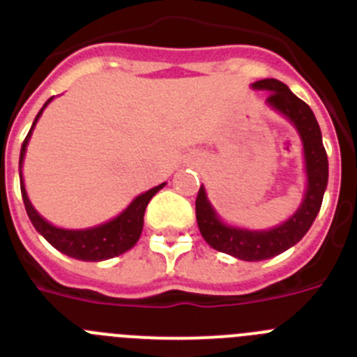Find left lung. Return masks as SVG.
I'll return each instance as SVG.
<instances>
[{"label": "left lung", "mask_w": 357, "mask_h": 357, "mask_svg": "<svg viewBox=\"0 0 357 357\" xmlns=\"http://www.w3.org/2000/svg\"><path fill=\"white\" fill-rule=\"evenodd\" d=\"M253 88L269 90L267 102L285 114L299 130L305 145L308 189L301 207L289 221L271 230L250 231L221 223V219L208 204L204 188H200L196 196V221L202 237L214 250L248 261L267 260L299 243L315 221L328 185V153L322 145V134L315 114L308 104L294 96L289 86L278 79L257 81L253 83Z\"/></svg>", "instance_id": "obj_1"}]
</instances>
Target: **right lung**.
<instances>
[{"mask_svg": "<svg viewBox=\"0 0 357 357\" xmlns=\"http://www.w3.org/2000/svg\"><path fill=\"white\" fill-rule=\"evenodd\" d=\"M51 99L44 104V107L51 102ZM44 107L38 111L33 126H31L28 136H26L24 142H22L19 165H22L26 146H28V139L29 136H31V130H33L35 123H37L38 116L42 114ZM161 188H165V184L157 185V188H152L150 191L139 195L138 198L119 215V218H114L109 223L100 225V227L96 228H88V230H63V228H56L52 227V225H49L47 221L35 211L33 205L29 204L21 175L22 202H24L26 212H28V218L29 221L33 223L35 230L40 235H44L45 241H47L51 246L56 248L58 251L84 261H100L107 260V258L119 257V255L126 253L127 250H130L134 244L138 243V238L143 230V215H145L146 205H149V202L152 200V196Z\"/></svg>", "mask_w": 357, "mask_h": 357, "instance_id": "obj_1", "label": "right lung"}]
</instances>
